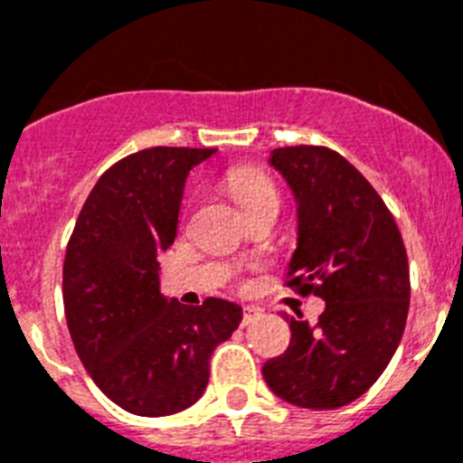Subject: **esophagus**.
<instances>
[{
	"instance_id": "34e87169",
	"label": "esophagus",
	"mask_w": 463,
	"mask_h": 463,
	"mask_svg": "<svg viewBox=\"0 0 463 463\" xmlns=\"http://www.w3.org/2000/svg\"><path fill=\"white\" fill-rule=\"evenodd\" d=\"M257 317H260V310L252 308V306H245V308H243V326L252 325V322H255Z\"/></svg>"
}]
</instances>
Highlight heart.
Segmentation results:
<instances>
[{"mask_svg": "<svg viewBox=\"0 0 463 463\" xmlns=\"http://www.w3.org/2000/svg\"><path fill=\"white\" fill-rule=\"evenodd\" d=\"M227 187L241 206H248V203L264 199V196H278L271 178L267 174H261V171L250 169V166L232 171L227 178Z\"/></svg>", "mask_w": 463, "mask_h": 463, "instance_id": "1", "label": "heart"}]
</instances>
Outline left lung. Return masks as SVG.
Returning <instances> with one entry per match:
<instances>
[{"label": "left lung", "instance_id": "obj_1", "mask_svg": "<svg viewBox=\"0 0 463 463\" xmlns=\"http://www.w3.org/2000/svg\"><path fill=\"white\" fill-rule=\"evenodd\" d=\"M298 203L288 288L326 301L317 325L288 317L292 341L261 375L298 408L331 411L359 399L399 347L411 304L406 245L378 192L336 150L271 153Z\"/></svg>", "mask_w": 463, "mask_h": 463}]
</instances>
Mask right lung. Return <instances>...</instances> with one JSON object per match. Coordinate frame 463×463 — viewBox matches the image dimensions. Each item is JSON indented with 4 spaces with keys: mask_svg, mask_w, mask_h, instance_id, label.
<instances>
[{
    "mask_svg": "<svg viewBox=\"0 0 463 463\" xmlns=\"http://www.w3.org/2000/svg\"><path fill=\"white\" fill-rule=\"evenodd\" d=\"M215 148L138 150L101 174L69 239L62 297L69 334L90 378L141 417L190 408L208 384L215 345L241 306H183L159 294L157 255L171 248L192 166Z\"/></svg>",
    "mask_w": 463,
    "mask_h": 463,
    "instance_id": "obj_1",
    "label": "right lung"
}]
</instances>
